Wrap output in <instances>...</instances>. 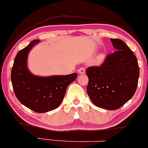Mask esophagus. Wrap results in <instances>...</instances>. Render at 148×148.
<instances>
[{"instance_id": "34e87169", "label": "esophagus", "mask_w": 148, "mask_h": 148, "mask_svg": "<svg viewBox=\"0 0 148 148\" xmlns=\"http://www.w3.org/2000/svg\"><path fill=\"white\" fill-rule=\"evenodd\" d=\"M77 72H78L79 74H84L85 73V69L84 68H80V69H78Z\"/></svg>"}]
</instances>
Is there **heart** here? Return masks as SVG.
Wrapping results in <instances>:
<instances>
[{"instance_id":"b5f03b06","label":"heart","mask_w":148,"mask_h":148,"mask_svg":"<svg viewBox=\"0 0 148 148\" xmlns=\"http://www.w3.org/2000/svg\"><path fill=\"white\" fill-rule=\"evenodd\" d=\"M106 59V54L104 53H101L100 54L98 55L96 59V64H101L105 61Z\"/></svg>"}]
</instances>
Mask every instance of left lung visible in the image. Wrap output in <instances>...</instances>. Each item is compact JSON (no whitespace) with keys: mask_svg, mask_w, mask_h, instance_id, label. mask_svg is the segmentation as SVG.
Listing matches in <instances>:
<instances>
[{"mask_svg":"<svg viewBox=\"0 0 148 148\" xmlns=\"http://www.w3.org/2000/svg\"><path fill=\"white\" fill-rule=\"evenodd\" d=\"M115 52L101 66L88 68L87 92L94 105L117 110L133 97L136 90L139 66L136 57L122 40L110 39Z\"/></svg>","mask_w":148,"mask_h":148,"instance_id":"left-lung-1","label":"left lung"}]
</instances>
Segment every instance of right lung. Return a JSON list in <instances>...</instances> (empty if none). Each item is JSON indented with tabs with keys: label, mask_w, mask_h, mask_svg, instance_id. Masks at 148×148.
I'll use <instances>...</instances> for the list:
<instances>
[{
	"label": "right lung",
	"mask_w": 148,
	"mask_h": 148,
	"mask_svg": "<svg viewBox=\"0 0 148 148\" xmlns=\"http://www.w3.org/2000/svg\"><path fill=\"white\" fill-rule=\"evenodd\" d=\"M38 42L39 40H33L17 53L12 69L11 80L21 103L34 112L43 113L60 106L68 86L76 79L77 74L42 77L31 73L28 69V56Z\"/></svg>",
	"instance_id": "obj_1"
}]
</instances>
